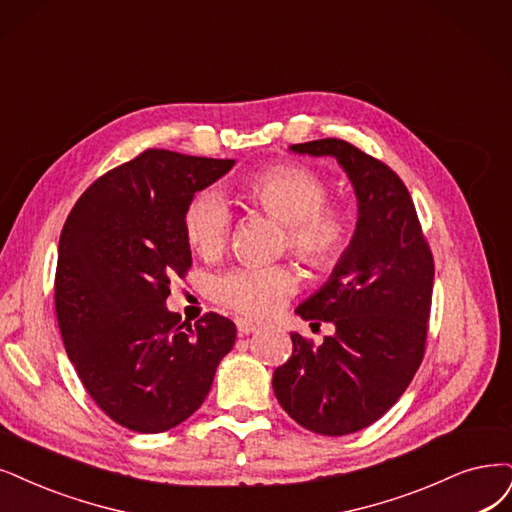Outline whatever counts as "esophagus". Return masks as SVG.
Masks as SVG:
<instances>
[{"label":"esophagus","mask_w":512,"mask_h":512,"mask_svg":"<svg viewBox=\"0 0 512 512\" xmlns=\"http://www.w3.org/2000/svg\"><path fill=\"white\" fill-rule=\"evenodd\" d=\"M236 327H238L240 335H251V333L259 331V327L255 323H251V320H242V318L236 320Z\"/></svg>","instance_id":"1"}]
</instances>
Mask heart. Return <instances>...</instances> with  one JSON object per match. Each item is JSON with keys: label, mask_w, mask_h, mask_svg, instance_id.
I'll return each mask as SVG.
<instances>
[{"label": "heart", "mask_w": 512, "mask_h": 512, "mask_svg": "<svg viewBox=\"0 0 512 512\" xmlns=\"http://www.w3.org/2000/svg\"><path fill=\"white\" fill-rule=\"evenodd\" d=\"M246 196L270 217L287 225L282 246L314 268H331L350 240L346 208L327 204L329 183L304 164H274L246 181ZM183 232L192 249L206 259L219 257L232 234V211L217 189H202L187 202ZM299 289L289 266L238 268L217 278L213 295L246 318L278 312Z\"/></svg>", "instance_id": "1"}]
</instances>
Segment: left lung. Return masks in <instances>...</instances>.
Segmentation results:
<instances>
[{
	"instance_id": "1",
	"label": "left lung",
	"mask_w": 512,
	"mask_h": 512,
	"mask_svg": "<svg viewBox=\"0 0 512 512\" xmlns=\"http://www.w3.org/2000/svg\"><path fill=\"white\" fill-rule=\"evenodd\" d=\"M333 156L352 181L356 230L329 280L295 314L333 323L314 346L291 333L293 354L274 371V394L304 428L342 437L371 426L401 399L428 333L434 261L413 200L390 166L342 139L291 145Z\"/></svg>"
}]
</instances>
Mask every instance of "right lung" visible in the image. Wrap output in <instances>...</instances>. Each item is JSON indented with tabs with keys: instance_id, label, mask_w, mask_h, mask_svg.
I'll return each instance as SVG.
<instances>
[{
	"instance_id": "add662e5",
	"label": "right lung",
	"mask_w": 512,
	"mask_h": 512,
	"mask_svg": "<svg viewBox=\"0 0 512 512\" xmlns=\"http://www.w3.org/2000/svg\"><path fill=\"white\" fill-rule=\"evenodd\" d=\"M234 160L145 149L94 181L59 240L54 308L69 361L120 426L156 434L206 399L236 325L215 312L181 323L170 280L192 268L183 213Z\"/></svg>"
}]
</instances>
